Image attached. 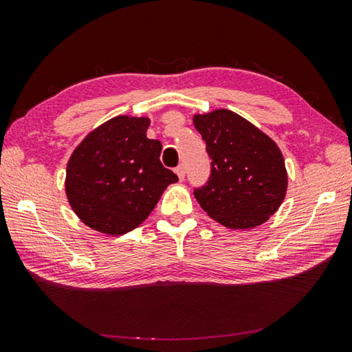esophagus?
Instances as JSON below:
<instances>
[{
  "label": "esophagus",
  "mask_w": 352,
  "mask_h": 352,
  "mask_svg": "<svg viewBox=\"0 0 352 352\" xmlns=\"http://www.w3.org/2000/svg\"><path fill=\"white\" fill-rule=\"evenodd\" d=\"M175 172H177L178 178H180V180H183V178H184V166H183V164L177 166V168H175Z\"/></svg>",
  "instance_id": "1"
}]
</instances>
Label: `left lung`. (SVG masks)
<instances>
[{"label": "left lung", "mask_w": 352, "mask_h": 352, "mask_svg": "<svg viewBox=\"0 0 352 352\" xmlns=\"http://www.w3.org/2000/svg\"><path fill=\"white\" fill-rule=\"evenodd\" d=\"M194 126L211 158L210 178L194 188L208 216L233 230L269 220L287 190V172L278 146L230 110L195 115Z\"/></svg>", "instance_id": "left-lung-1"}]
</instances>
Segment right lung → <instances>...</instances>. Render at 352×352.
<instances>
[{"mask_svg": "<svg viewBox=\"0 0 352 352\" xmlns=\"http://www.w3.org/2000/svg\"><path fill=\"white\" fill-rule=\"evenodd\" d=\"M147 118L118 116L87 136L71 155L67 197L90 228L121 236L144 222L178 177L160 162L162 142L148 140Z\"/></svg>", "mask_w": 352, "mask_h": 352, "instance_id": "right-lung-1", "label": "right lung"}]
</instances>
